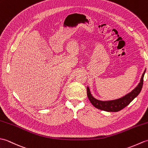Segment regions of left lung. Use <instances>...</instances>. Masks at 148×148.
<instances>
[{"label":"left lung","instance_id":"left-lung-1","mask_svg":"<svg viewBox=\"0 0 148 148\" xmlns=\"http://www.w3.org/2000/svg\"><path fill=\"white\" fill-rule=\"evenodd\" d=\"M146 70V69H145V71L143 72L142 77L140 78V83L138 84V85L131 92L128 93L126 95L118 99L108 100V101H102V100H97L94 98L91 94L89 87H87V95L90 102L96 108L102 110V111L108 112H118L121 111V109L129 104L140 92L143 85L144 76Z\"/></svg>","mask_w":148,"mask_h":148}]
</instances>
